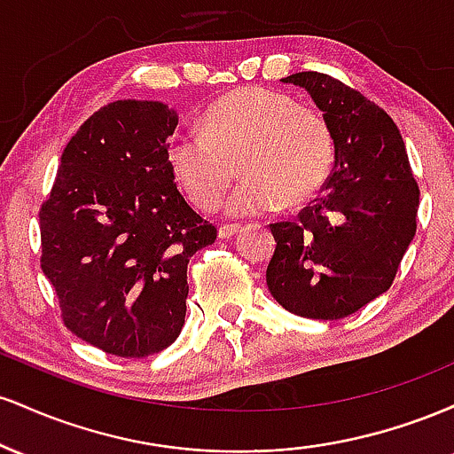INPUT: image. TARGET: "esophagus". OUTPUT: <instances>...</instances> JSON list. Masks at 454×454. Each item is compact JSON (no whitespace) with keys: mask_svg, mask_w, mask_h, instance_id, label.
<instances>
[{"mask_svg":"<svg viewBox=\"0 0 454 454\" xmlns=\"http://www.w3.org/2000/svg\"><path fill=\"white\" fill-rule=\"evenodd\" d=\"M237 232H239V226H234V223H223V226H220V231H217L220 239H231L232 234Z\"/></svg>","mask_w":454,"mask_h":454,"instance_id":"34e87169","label":"esophagus"}]
</instances>
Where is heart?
<instances>
[{"label":"heart","instance_id":"1","mask_svg":"<svg viewBox=\"0 0 454 454\" xmlns=\"http://www.w3.org/2000/svg\"><path fill=\"white\" fill-rule=\"evenodd\" d=\"M168 161L202 211L220 205L241 164L245 176L226 211L249 217L314 198L331 175L335 140L325 114L299 106L288 93L243 87L207 108L202 132H176Z\"/></svg>","mask_w":454,"mask_h":454}]
</instances>
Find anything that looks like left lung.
I'll use <instances>...</instances> for the list:
<instances>
[{
    "label": "left lung",
    "instance_id": "obj_1",
    "mask_svg": "<svg viewBox=\"0 0 454 454\" xmlns=\"http://www.w3.org/2000/svg\"><path fill=\"white\" fill-rule=\"evenodd\" d=\"M303 87L331 126L335 166L325 192L293 222L270 223L273 299L296 316L340 320L384 294L416 234L419 185L403 138L378 104L320 72Z\"/></svg>",
    "mask_w": 454,
    "mask_h": 454
}]
</instances>
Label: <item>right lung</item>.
Listing matches in <instances>:
<instances>
[{"instance_id": "add662e5", "label": "right lung", "mask_w": 454, "mask_h": 454, "mask_svg": "<svg viewBox=\"0 0 454 454\" xmlns=\"http://www.w3.org/2000/svg\"><path fill=\"white\" fill-rule=\"evenodd\" d=\"M176 123L161 102L102 106L66 145L40 209V264L66 326L114 356L179 337L187 262L217 237L176 190L166 143Z\"/></svg>"}]
</instances>
